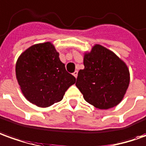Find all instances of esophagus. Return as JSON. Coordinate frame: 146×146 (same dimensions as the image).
<instances>
[{
	"instance_id": "1",
	"label": "esophagus",
	"mask_w": 146,
	"mask_h": 146,
	"mask_svg": "<svg viewBox=\"0 0 146 146\" xmlns=\"http://www.w3.org/2000/svg\"><path fill=\"white\" fill-rule=\"evenodd\" d=\"M73 75L75 76V78H77V76H78V71H75L74 73H73Z\"/></svg>"
}]
</instances>
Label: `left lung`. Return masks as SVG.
Masks as SVG:
<instances>
[{"label": "left lung", "instance_id": "8db88e82", "mask_svg": "<svg viewBox=\"0 0 146 146\" xmlns=\"http://www.w3.org/2000/svg\"><path fill=\"white\" fill-rule=\"evenodd\" d=\"M75 85L88 103L101 110L118 105L129 84V71L124 61L113 52L95 44L83 58Z\"/></svg>", "mask_w": 146, "mask_h": 146}]
</instances>
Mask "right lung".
Listing matches in <instances>:
<instances>
[{
  "label": "right lung",
  "instance_id": "1",
  "mask_svg": "<svg viewBox=\"0 0 146 146\" xmlns=\"http://www.w3.org/2000/svg\"><path fill=\"white\" fill-rule=\"evenodd\" d=\"M16 76L26 99L39 107L61 101L76 79L66 71L51 42L34 44L19 56Z\"/></svg>",
  "mask_w": 146,
  "mask_h": 146
}]
</instances>
